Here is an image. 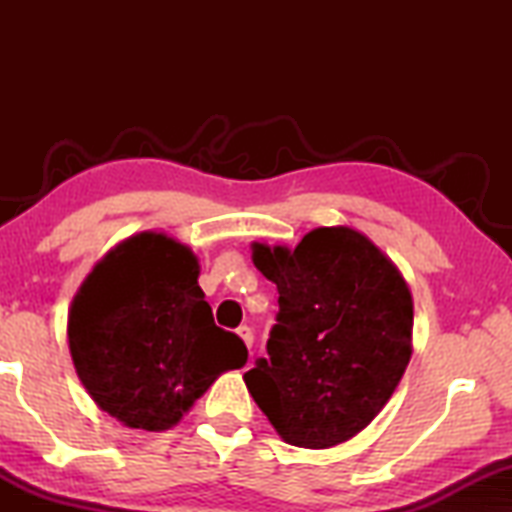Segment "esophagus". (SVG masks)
<instances>
[{
  "label": "esophagus",
  "instance_id": "esophagus-1",
  "mask_svg": "<svg viewBox=\"0 0 512 512\" xmlns=\"http://www.w3.org/2000/svg\"><path fill=\"white\" fill-rule=\"evenodd\" d=\"M237 334L241 336V341H244L248 348H253V329H250L248 325H241L239 329H237Z\"/></svg>",
  "mask_w": 512,
  "mask_h": 512
}]
</instances>
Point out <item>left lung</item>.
Wrapping results in <instances>:
<instances>
[{"instance_id": "left-lung-1", "label": "left lung", "mask_w": 512, "mask_h": 512, "mask_svg": "<svg viewBox=\"0 0 512 512\" xmlns=\"http://www.w3.org/2000/svg\"><path fill=\"white\" fill-rule=\"evenodd\" d=\"M277 325L244 381L284 443L327 449L357 436L400 384L413 352V298L363 232L316 228L296 248L253 244Z\"/></svg>"}]
</instances>
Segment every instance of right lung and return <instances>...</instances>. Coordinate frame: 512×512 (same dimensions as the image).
Masks as SVG:
<instances>
[{
    "label": "right lung",
    "mask_w": 512,
    "mask_h": 512,
    "mask_svg": "<svg viewBox=\"0 0 512 512\" xmlns=\"http://www.w3.org/2000/svg\"><path fill=\"white\" fill-rule=\"evenodd\" d=\"M198 273L185 244L146 230L108 250L76 291L67 316L76 375L126 427L171 429L221 372L248 361L244 341L214 325Z\"/></svg>",
    "instance_id": "1"
}]
</instances>
